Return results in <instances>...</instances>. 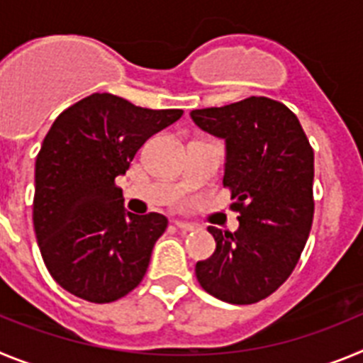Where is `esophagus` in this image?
<instances>
[{
	"label": "esophagus",
	"mask_w": 363,
	"mask_h": 363,
	"mask_svg": "<svg viewBox=\"0 0 363 363\" xmlns=\"http://www.w3.org/2000/svg\"><path fill=\"white\" fill-rule=\"evenodd\" d=\"M176 229L184 230V233H191V230L196 229V225H192V223H189V221H174Z\"/></svg>",
	"instance_id": "esophagus-1"
}]
</instances>
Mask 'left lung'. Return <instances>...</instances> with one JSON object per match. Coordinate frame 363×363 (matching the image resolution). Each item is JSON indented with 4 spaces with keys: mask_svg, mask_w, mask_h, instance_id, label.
Masks as SVG:
<instances>
[{
    "mask_svg": "<svg viewBox=\"0 0 363 363\" xmlns=\"http://www.w3.org/2000/svg\"><path fill=\"white\" fill-rule=\"evenodd\" d=\"M192 121L225 140L223 187L238 230L209 227L216 251L196 264L200 285L227 303L264 300L296 267L314 214V152L296 114L264 96L198 108Z\"/></svg>",
    "mask_w": 363,
    "mask_h": 363,
    "instance_id": "1",
    "label": "left lung"
}]
</instances>
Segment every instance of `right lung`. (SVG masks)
I'll return each mask as SVG.
<instances>
[{
  "label": "right lung",
  "instance_id": "1",
  "mask_svg": "<svg viewBox=\"0 0 363 363\" xmlns=\"http://www.w3.org/2000/svg\"><path fill=\"white\" fill-rule=\"evenodd\" d=\"M182 114L96 92L52 123L36 158L32 221L50 277L70 294L108 303L143 280L167 218L127 213L114 179L152 134Z\"/></svg>",
  "mask_w": 363,
  "mask_h": 363
}]
</instances>
